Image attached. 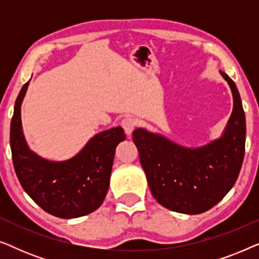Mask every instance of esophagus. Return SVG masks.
Here are the masks:
<instances>
[{"label": "esophagus", "instance_id": "obj_1", "mask_svg": "<svg viewBox=\"0 0 259 259\" xmlns=\"http://www.w3.org/2000/svg\"><path fill=\"white\" fill-rule=\"evenodd\" d=\"M121 126H122V128L125 130L126 134H128V136H131V133L133 132L134 127L137 126V120L134 119V118H132V116H126V118L122 119Z\"/></svg>", "mask_w": 259, "mask_h": 259}]
</instances>
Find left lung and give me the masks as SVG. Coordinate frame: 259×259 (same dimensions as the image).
Returning <instances> with one entry per match:
<instances>
[{"label": "left lung", "mask_w": 259, "mask_h": 259, "mask_svg": "<svg viewBox=\"0 0 259 259\" xmlns=\"http://www.w3.org/2000/svg\"><path fill=\"white\" fill-rule=\"evenodd\" d=\"M233 108L223 134L199 147H186L146 128L133 131V141L155 200L168 210L199 214L218 204L235 185L245 151V114L236 83Z\"/></svg>", "instance_id": "1"}]
</instances>
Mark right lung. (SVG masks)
I'll list each match as a JSON object with an SVG mask.
<instances>
[{
    "instance_id": "1",
    "label": "right lung",
    "mask_w": 259,
    "mask_h": 259,
    "mask_svg": "<svg viewBox=\"0 0 259 259\" xmlns=\"http://www.w3.org/2000/svg\"><path fill=\"white\" fill-rule=\"evenodd\" d=\"M29 81L21 88L10 122L17 178L28 196L48 213L65 219L90 214L101 206L107 194L115 148L126 139L122 127L95 134L67 160L42 158L28 146L21 121V106Z\"/></svg>"
}]
</instances>
